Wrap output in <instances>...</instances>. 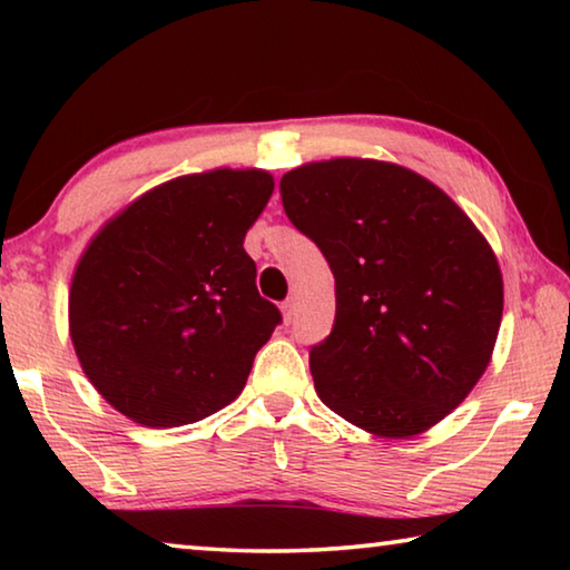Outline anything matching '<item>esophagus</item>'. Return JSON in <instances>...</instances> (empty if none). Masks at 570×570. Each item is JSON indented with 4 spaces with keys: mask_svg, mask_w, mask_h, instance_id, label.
Segmentation results:
<instances>
[{
    "mask_svg": "<svg viewBox=\"0 0 570 570\" xmlns=\"http://www.w3.org/2000/svg\"><path fill=\"white\" fill-rule=\"evenodd\" d=\"M282 312H284V320H286V322L294 320V316H296V298H294V296H288L286 302L282 304Z\"/></svg>",
    "mask_w": 570,
    "mask_h": 570,
    "instance_id": "esophagus-1",
    "label": "esophagus"
}]
</instances>
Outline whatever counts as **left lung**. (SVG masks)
<instances>
[{"label": "left lung", "mask_w": 570, "mask_h": 570, "mask_svg": "<svg viewBox=\"0 0 570 570\" xmlns=\"http://www.w3.org/2000/svg\"><path fill=\"white\" fill-rule=\"evenodd\" d=\"M278 190L334 274V326L308 352L316 394L382 438L438 424L498 340L503 276L488 240L438 186L392 163H312Z\"/></svg>", "instance_id": "8db88e82"}]
</instances>
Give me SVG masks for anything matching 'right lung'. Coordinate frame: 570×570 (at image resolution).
<instances>
[{"label":"right lung","instance_id":"right-lung-1","mask_svg":"<svg viewBox=\"0 0 570 570\" xmlns=\"http://www.w3.org/2000/svg\"><path fill=\"white\" fill-rule=\"evenodd\" d=\"M272 190L264 170L183 176L92 238L72 278L70 334L85 374L125 417L180 428L244 390L282 324L244 250Z\"/></svg>","mask_w":570,"mask_h":570}]
</instances>
